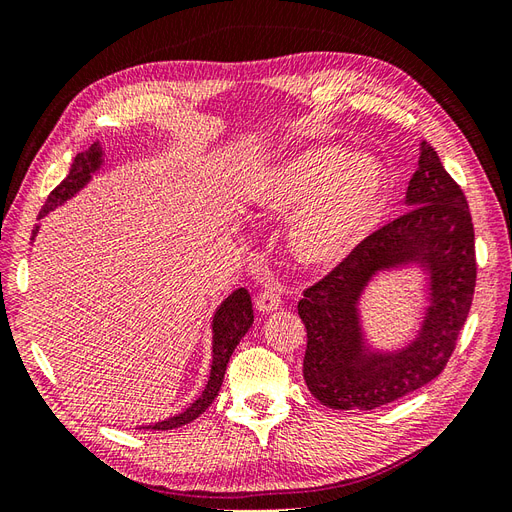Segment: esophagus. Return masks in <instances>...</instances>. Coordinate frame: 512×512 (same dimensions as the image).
<instances>
[{
	"mask_svg": "<svg viewBox=\"0 0 512 512\" xmlns=\"http://www.w3.org/2000/svg\"><path fill=\"white\" fill-rule=\"evenodd\" d=\"M280 305H282V297H280V292H275V290H262L256 299V307L262 314L277 312Z\"/></svg>",
	"mask_w": 512,
	"mask_h": 512,
	"instance_id": "1",
	"label": "esophagus"
}]
</instances>
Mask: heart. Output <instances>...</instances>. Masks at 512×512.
<instances>
[{"mask_svg":"<svg viewBox=\"0 0 512 512\" xmlns=\"http://www.w3.org/2000/svg\"><path fill=\"white\" fill-rule=\"evenodd\" d=\"M265 215H292L290 250L301 265L327 269L346 260L380 220L386 175L369 153L320 145L267 166L247 188Z\"/></svg>","mask_w":512,"mask_h":512,"instance_id":"heart-1","label":"heart"}]
</instances>
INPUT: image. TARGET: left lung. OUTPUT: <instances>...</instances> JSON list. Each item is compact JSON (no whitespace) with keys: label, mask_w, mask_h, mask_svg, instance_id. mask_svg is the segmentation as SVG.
Returning <instances> with one entry per match:
<instances>
[{"label":"left lung","mask_w":512,"mask_h":512,"mask_svg":"<svg viewBox=\"0 0 512 512\" xmlns=\"http://www.w3.org/2000/svg\"><path fill=\"white\" fill-rule=\"evenodd\" d=\"M404 205L401 218L356 245L299 301L303 378L329 408L374 410L421 389L440 376L470 314L476 258L468 200L427 143L418 145ZM395 270L422 275L424 309L409 342L384 349L368 339L360 305L375 277Z\"/></svg>","instance_id":"8db88e82"}]
</instances>
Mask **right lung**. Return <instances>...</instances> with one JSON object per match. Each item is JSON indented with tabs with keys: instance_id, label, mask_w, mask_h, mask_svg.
Masks as SVG:
<instances>
[{
	"instance_id": "1",
	"label": "right lung",
	"mask_w": 512,
	"mask_h": 512,
	"mask_svg": "<svg viewBox=\"0 0 512 512\" xmlns=\"http://www.w3.org/2000/svg\"><path fill=\"white\" fill-rule=\"evenodd\" d=\"M102 166H104V147L100 141H96L89 149L81 151L79 156L74 158L68 177L57 185V188L49 194V198H46L38 220L46 218L51 211H55L57 207L68 203L72 196L79 194L85 185H89V181L94 179V175ZM38 230H40V224L32 232V241L36 239ZM252 322H254V309H252L250 292L245 288H237L235 292H230L228 297L215 307L213 318H211V369H209V378L203 393H200L188 408L177 412L175 416H168L164 421L143 425L138 429L168 431V429L183 427L196 421V418L211 406V401L218 397L230 356L235 352L243 335L250 331Z\"/></svg>"
}]
</instances>
